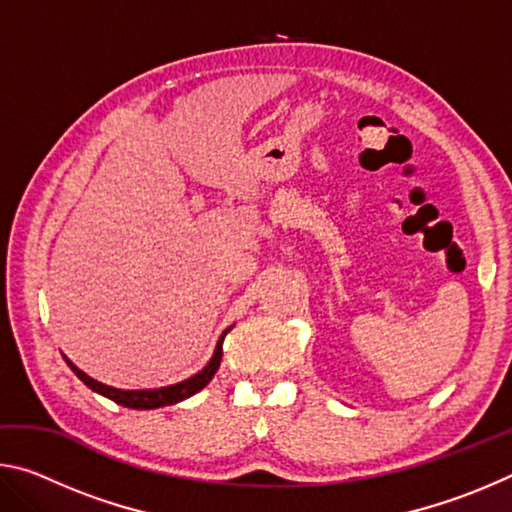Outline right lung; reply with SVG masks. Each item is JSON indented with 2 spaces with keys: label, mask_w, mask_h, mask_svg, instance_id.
<instances>
[{
  "label": "right lung",
  "mask_w": 512,
  "mask_h": 512,
  "mask_svg": "<svg viewBox=\"0 0 512 512\" xmlns=\"http://www.w3.org/2000/svg\"><path fill=\"white\" fill-rule=\"evenodd\" d=\"M225 334H228V329L221 334L219 343H216V350H214V357L210 359V363L198 372V375L189 377L185 381H180V384H173V386H164V388H153V391H119V388H112L101 384V381L92 379L85 375L83 370H79L74 366L72 361H67V366L74 370V375L79 377L85 386L92 388L94 393H99L103 397H108V400L117 402L121 406H128V409H160V406H169V404H176V402H183L187 397H192L194 393L201 391L207 384H210V379L214 377V372L219 370L221 366V357H223V339Z\"/></svg>",
  "instance_id": "obj_1"
}]
</instances>
